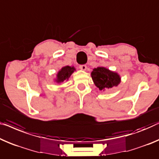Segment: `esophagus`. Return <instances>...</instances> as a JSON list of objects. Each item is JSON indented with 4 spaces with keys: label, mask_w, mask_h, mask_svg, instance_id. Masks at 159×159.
Returning <instances> with one entry per match:
<instances>
[{
    "label": "esophagus",
    "mask_w": 159,
    "mask_h": 159,
    "mask_svg": "<svg viewBox=\"0 0 159 159\" xmlns=\"http://www.w3.org/2000/svg\"><path fill=\"white\" fill-rule=\"evenodd\" d=\"M79 68H80V69L82 70H86L87 69L86 65H80L79 66Z\"/></svg>",
    "instance_id": "obj_1"
}]
</instances>
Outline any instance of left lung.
I'll use <instances>...</instances> for the list:
<instances>
[{"mask_svg": "<svg viewBox=\"0 0 159 159\" xmlns=\"http://www.w3.org/2000/svg\"><path fill=\"white\" fill-rule=\"evenodd\" d=\"M91 75L95 86L103 91L118 86L121 81V78L118 73L103 66L93 68Z\"/></svg>", "mask_w": 159, "mask_h": 159, "instance_id": "1", "label": "left lung"}]
</instances>
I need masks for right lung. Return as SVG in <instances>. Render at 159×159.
Segmentation results:
<instances>
[{"mask_svg": "<svg viewBox=\"0 0 159 159\" xmlns=\"http://www.w3.org/2000/svg\"><path fill=\"white\" fill-rule=\"evenodd\" d=\"M74 71H75V68L74 66H63L57 73L56 79H54V82L61 84V83L67 81Z\"/></svg>", "mask_w": 159, "mask_h": 159, "instance_id": "add662e5", "label": "right lung"}]
</instances>
